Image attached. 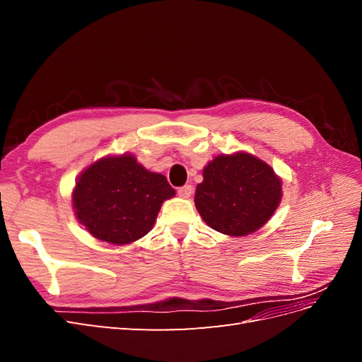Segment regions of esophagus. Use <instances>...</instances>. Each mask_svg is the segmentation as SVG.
<instances>
[{"mask_svg": "<svg viewBox=\"0 0 362 362\" xmlns=\"http://www.w3.org/2000/svg\"><path fill=\"white\" fill-rule=\"evenodd\" d=\"M192 193H193L192 185H182V187L178 189V194L181 196V198H190Z\"/></svg>", "mask_w": 362, "mask_h": 362, "instance_id": "esophagus-1", "label": "esophagus"}]
</instances>
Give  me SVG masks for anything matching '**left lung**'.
<instances>
[{
	"instance_id": "obj_1",
	"label": "left lung",
	"mask_w": 362,
	"mask_h": 362,
	"mask_svg": "<svg viewBox=\"0 0 362 362\" xmlns=\"http://www.w3.org/2000/svg\"><path fill=\"white\" fill-rule=\"evenodd\" d=\"M281 180L266 164L238 152L218 156L204 169L194 205L204 222L216 231L243 237L257 231L281 202Z\"/></svg>"
}]
</instances>
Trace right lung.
<instances>
[{"mask_svg":"<svg viewBox=\"0 0 362 362\" xmlns=\"http://www.w3.org/2000/svg\"><path fill=\"white\" fill-rule=\"evenodd\" d=\"M175 194L166 177L133 156L107 157L87 168L72 194L75 214L93 237L128 245L146 235L163 201Z\"/></svg>","mask_w":362,"mask_h":362,"instance_id":"add662e5","label":"right lung"}]
</instances>
